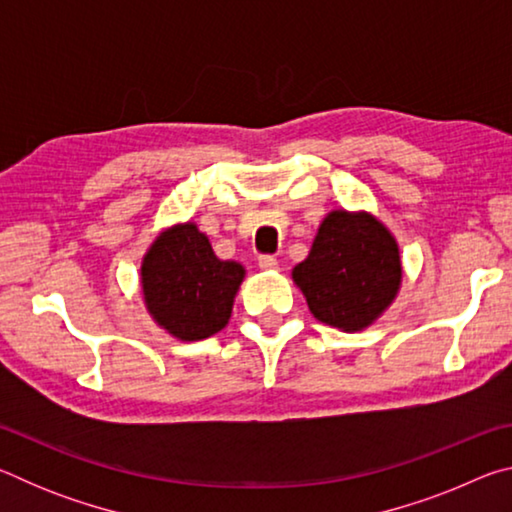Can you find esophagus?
Segmentation results:
<instances>
[{
  "mask_svg": "<svg viewBox=\"0 0 512 512\" xmlns=\"http://www.w3.org/2000/svg\"><path fill=\"white\" fill-rule=\"evenodd\" d=\"M277 266H280V262L273 255L259 257V268H264V271H277Z\"/></svg>",
  "mask_w": 512,
  "mask_h": 512,
  "instance_id": "34e87169",
  "label": "esophagus"
}]
</instances>
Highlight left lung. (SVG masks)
I'll return each instance as SVG.
<instances>
[{"instance_id":"obj_1","label":"left lung","mask_w":512,"mask_h":512,"mask_svg":"<svg viewBox=\"0 0 512 512\" xmlns=\"http://www.w3.org/2000/svg\"><path fill=\"white\" fill-rule=\"evenodd\" d=\"M402 273L397 239L375 214L332 210L291 277L316 320L361 332L393 305Z\"/></svg>"}]
</instances>
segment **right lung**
<instances>
[{"instance_id":"right-lung-1","label":"right lung","mask_w":512,"mask_h":512,"mask_svg":"<svg viewBox=\"0 0 512 512\" xmlns=\"http://www.w3.org/2000/svg\"><path fill=\"white\" fill-rule=\"evenodd\" d=\"M246 268L214 255L194 221L164 228L140 266L144 307L178 341H203L228 325Z\"/></svg>"}]
</instances>
